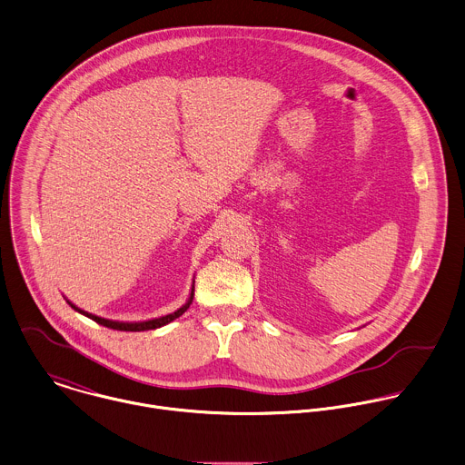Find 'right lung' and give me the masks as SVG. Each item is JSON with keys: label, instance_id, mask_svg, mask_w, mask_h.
Returning <instances> with one entry per match:
<instances>
[{"label": "right lung", "instance_id": "1", "mask_svg": "<svg viewBox=\"0 0 465 465\" xmlns=\"http://www.w3.org/2000/svg\"><path fill=\"white\" fill-rule=\"evenodd\" d=\"M192 299H193V290H192L190 301H188L183 308H179L177 312H173V313H170V315H166V317L153 319V321H146V322H114V321H106V319L95 317V315H92V313H86V312H83V310H77V308H75L74 304H70V302H68V304H70L74 310H77L79 313H83V315H86L88 319H92L94 322H97V324H101V326H106V328H110V330H117V331H144V330H155V328H161V326H164V324L172 322L173 319L181 317V315L190 308Z\"/></svg>", "mask_w": 465, "mask_h": 465}]
</instances>
